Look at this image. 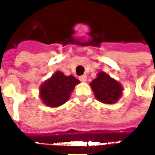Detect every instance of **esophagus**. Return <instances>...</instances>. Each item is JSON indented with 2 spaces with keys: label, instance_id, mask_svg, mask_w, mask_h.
Masks as SVG:
<instances>
[{
  "label": "esophagus",
  "instance_id": "obj_1",
  "mask_svg": "<svg viewBox=\"0 0 155 155\" xmlns=\"http://www.w3.org/2000/svg\"><path fill=\"white\" fill-rule=\"evenodd\" d=\"M79 80H80L81 82H86V81H87V76H86V75H81V76L79 77Z\"/></svg>",
  "mask_w": 155,
  "mask_h": 155
}]
</instances>
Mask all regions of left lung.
<instances>
[{"label": "left lung", "mask_w": 155, "mask_h": 155, "mask_svg": "<svg viewBox=\"0 0 155 155\" xmlns=\"http://www.w3.org/2000/svg\"><path fill=\"white\" fill-rule=\"evenodd\" d=\"M90 85L97 99L105 104L115 103L122 93L121 85L104 72H100Z\"/></svg>", "instance_id": "left-lung-1"}]
</instances>
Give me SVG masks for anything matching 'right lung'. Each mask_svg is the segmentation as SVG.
Returning a JSON list of instances; mask_svg holds the SVG:
<instances>
[{
	"label": "right lung",
	"instance_id": "1",
	"mask_svg": "<svg viewBox=\"0 0 155 155\" xmlns=\"http://www.w3.org/2000/svg\"><path fill=\"white\" fill-rule=\"evenodd\" d=\"M79 82L80 81L73 75L65 76L61 72H56L41 86L40 97L47 106L52 107L61 106L68 100L71 92Z\"/></svg>",
	"mask_w": 155,
	"mask_h": 155
}]
</instances>
